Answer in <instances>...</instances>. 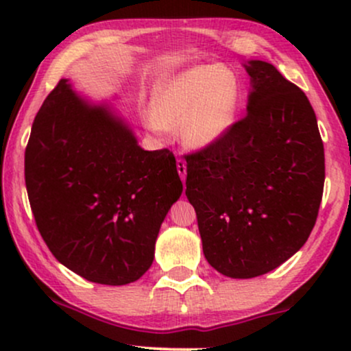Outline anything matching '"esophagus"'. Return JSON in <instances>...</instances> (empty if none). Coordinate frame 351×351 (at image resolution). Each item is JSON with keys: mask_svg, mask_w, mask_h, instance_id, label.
Listing matches in <instances>:
<instances>
[{"mask_svg": "<svg viewBox=\"0 0 351 351\" xmlns=\"http://www.w3.org/2000/svg\"><path fill=\"white\" fill-rule=\"evenodd\" d=\"M176 168H178V175L181 176V180L184 181V178H186V162L178 158L176 160Z\"/></svg>", "mask_w": 351, "mask_h": 351, "instance_id": "obj_1", "label": "esophagus"}]
</instances>
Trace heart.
<instances>
[{"label": "heart", "instance_id": "obj_1", "mask_svg": "<svg viewBox=\"0 0 351 351\" xmlns=\"http://www.w3.org/2000/svg\"><path fill=\"white\" fill-rule=\"evenodd\" d=\"M244 87L234 71L199 64L165 75L155 84L153 127L176 128L189 148H208L229 135L239 119Z\"/></svg>", "mask_w": 351, "mask_h": 351}]
</instances>
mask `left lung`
Instances as JSON below:
<instances>
[{
    "label": "left lung",
    "instance_id": "left-lung-1",
    "mask_svg": "<svg viewBox=\"0 0 351 351\" xmlns=\"http://www.w3.org/2000/svg\"><path fill=\"white\" fill-rule=\"evenodd\" d=\"M247 114L219 143L186 155V196L204 257L251 279L307 243L325 181L324 142L307 95L272 64L249 60Z\"/></svg>",
    "mask_w": 351,
    "mask_h": 351
}]
</instances>
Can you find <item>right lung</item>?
<instances>
[{
  "label": "right lung",
  "instance_id": "1",
  "mask_svg": "<svg viewBox=\"0 0 351 351\" xmlns=\"http://www.w3.org/2000/svg\"><path fill=\"white\" fill-rule=\"evenodd\" d=\"M24 178L52 256L106 285L150 269L160 226L183 191L170 150H143L128 123L75 94L67 79L36 115Z\"/></svg>",
  "mask_w": 351,
  "mask_h": 351
}]
</instances>
